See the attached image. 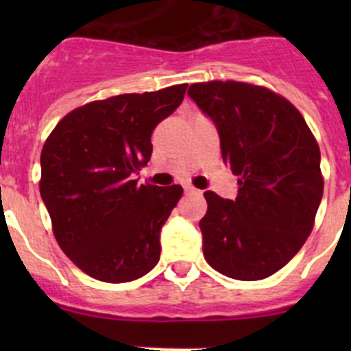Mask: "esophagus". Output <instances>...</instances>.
<instances>
[{"label":"esophagus","instance_id":"esophagus-1","mask_svg":"<svg viewBox=\"0 0 351 351\" xmlns=\"http://www.w3.org/2000/svg\"><path fill=\"white\" fill-rule=\"evenodd\" d=\"M183 190H185V193H195L197 192V190L193 189L192 185H185V186H183Z\"/></svg>","mask_w":351,"mask_h":351}]
</instances>
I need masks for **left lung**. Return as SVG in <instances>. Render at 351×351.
I'll return each mask as SVG.
<instances>
[{"instance_id": "1", "label": "left lung", "mask_w": 351, "mask_h": 351, "mask_svg": "<svg viewBox=\"0 0 351 351\" xmlns=\"http://www.w3.org/2000/svg\"><path fill=\"white\" fill-rule=\"evenodd\" d=\"M189 97L214 122L222 161L239 178L234 200L204 193L205 260L236 280L270 277L313 231L324 189L319 146L299 110L267 88L210 81Z\"/></svg>"}]
</instances>
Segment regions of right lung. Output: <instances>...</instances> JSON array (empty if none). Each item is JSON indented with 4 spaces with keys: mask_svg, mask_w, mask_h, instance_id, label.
<instances>
[{
    "mask_svg": "<svg viewBox=\"0 0 351 351\" xmlns=\"http://www.w3.org/2000/svg\"><path fill=\"white\" fill-rule=\"evenodd\" d=\"M186 84L91 101L67 113L40 154V197L59 246L84 274L108 284L158 265L161 228L180 185H137L153 154L151 134L185 97Z\"/></svg>",
    "mask_w": 351,
    "mask_h": 351,
    "instance_id": "obj_1",
    "label": "right lung"
}]
</instances>
